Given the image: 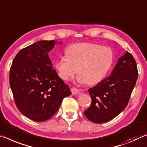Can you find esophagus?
I'll list each match as a JSON object with an SVG mask.
<instances>
[{
  "label": "esophagus",
  "instance_id": "1",
  "mask_svg": "<svg viewBox=\"0 0 147 147\" xmlns=\"http://www.w3.org/2000/svg\"><path fill=\"white\" fill-rule=\"evenodd\" d=\"M71 92H72V94L73 95H76V94H78V92H79V90L78 88H76L75 87H73L71 88Z\"/></svg>",
  "mask_w": 147,
  "mask_h": 147
}]
</instances>
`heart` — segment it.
<instances>
[{"label":"heart","instance_id":"b5f03b06","mask_svg":"<svg viewBox=\"0 0 147 147\" xmlns=\"http://www.w3.org/2000/svg\"><path fill=\"white\" fill-rule=\"evenodd\" d=\"M65 53V57L55 62L58 75L63 80H69L78 72L79 82L95 84L105 78L114 62L111 48L96 44H72Z\"/></svg>","mask_w":147,"mask_h":147}]
</instances>
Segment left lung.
Listing matches in <instances>:
<instances>
[{"instance_id": "obj_1", "label": "left lung", "mask_w": 147, "mask_h": 147, "mask_svg": "<svg viewBox=\"0 0 147 147\" xmlns=\"http://www.w3.org/2000/svg\"><path fill=\"white\" fill-rule=\"evenodd\" d=\"M138 71L136 60L127 52L119 58L109 77L88 90L90 107L84 112L91 122H109L124 110L136 84Z\"/></svg>"}]
</instances>
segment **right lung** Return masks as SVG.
<instances>
[{"mask_svg":"<svg viewBox=\"0 0 147 147\" xmlns=\"http://www.w3.org/2000/svg\"><path fill=\"white\" fill-rule=\"evenodd\" d=\"M55 44L54 40H41L23 48L10 70V84L16 107L35 122L50 118L63 99L71 94L68 85L53 69L48 55Z\"/></svg>","mask_w":147,"mask_h":147,"instance_id":"1","label":"right lung"}]
</instances>
